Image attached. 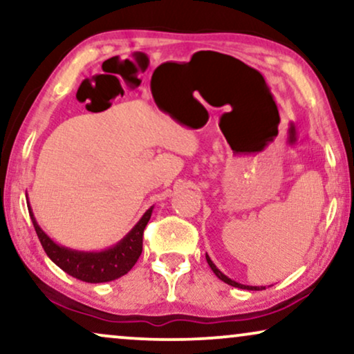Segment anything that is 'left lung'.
I'll use <instances>...</instances> for the list:
<instances>
[{
	"mask_svg": "<svg viewBox=\"0 0 354 354\" xmlns=\"http://www.w3.org/2000/svg\"><path fill=\"white\" fill-rule=\"evenodd\" d=\"M206 261H207V264H209V268L212 269V272H214V274L217 275V277H219V279L222 280V282L229 283V285H232V287H236V288H243V290H264V288H266V287H253V285H245V283L235 282V280L229 279V277H227V275H225L224 272H221V270L216 268V264L212 263L209 256H207V253H206Z\"/></svg>",
	"mask_w": 354,
	"mask_h": 354,
	"instance_id": "left-lung-1",
	"label": "left lung"
}]
</instances>
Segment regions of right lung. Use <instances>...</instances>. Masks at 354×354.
<instances>
[{"instance_id":"add662e5","label":"right lung","mask_w":354,"mask_h":354,"mask_svg":"<svg viewBox=\"0 0 354 354\" xmlns=\"http://www.w3.org/2000/svg\"><path fill=\"white\" fill-rule=\"evenodd\" d=\"M27 206L33 227H35V232L38 239H40L43 250L48 254V258L57 268L64 270L66 274L88 283L111 282V280L122 277V275L127 274L133 268L140 258V254H142L143 230L148 224L149 217L153 214L154 207L151 206L149 209H147V212L140 217L137 224L132 227V230L115 245L100 251H80L56 243L37 222L30 203H28V196Z\"/></svg>"}]
</instances>
